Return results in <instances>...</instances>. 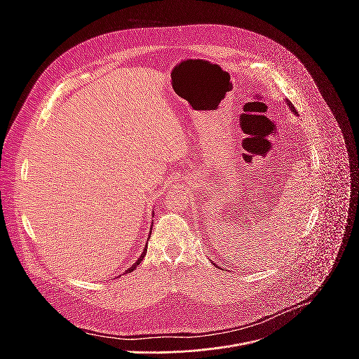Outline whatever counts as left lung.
I'll list each match as a JSON object with an SVG mask.
<instances>
[{
	"mask_svg": "<svg viewBox=\"0 0 359 359\" xmlns=\"http://www.w3.org/2000/svg\"><path fill=\"white\" fill-rule=\"evenodd\" d=\"M285 104H287V105H288V108H290V111H291V112H292V114H295V115H297V111H295V108H294V107H292V104H291V102H290V100H285ZM212 263H213V262H212ZM213 266H216V267H217V264H215V263H213Z\"/></svg>",
	"mask_w": 359,
	"mask_h": 359,
	"instance_id": "left-lung-1",
	"label": "left lung"
}]
</instances>
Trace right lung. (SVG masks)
Returning a JSON list of instances; mask_svg holds the SVG:
<instances>
[{"label":"right lung","instance_id":"obj_1","mask_svg":"<svg viewBox=\"0 0 359 359\" xmlns=\"http://www.w3.org/2000/svg\"><path fill=\"white\" fill-rule=\"evenodd\" d=\"M151 226H153V224H151ZM150 234H151V227H150V233H149V237H147V238H150ZM146 251H147V243H146V247H144V250H143V251H142V254H140V257H139V259H137V260H136V262H135V263H133V264H132V266H130V267H129V269H128V270H126L123 274L132 273V271H133V270H135V269H136V267H137V266H139V264L143 262L144 255H146Z\"/></svg>","mask_w":359,"mask_h":359}]
</instances>
